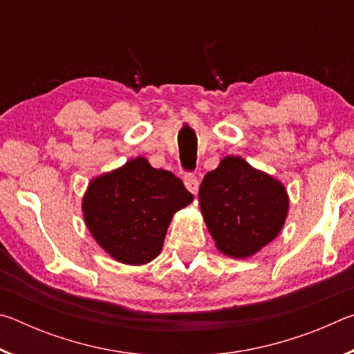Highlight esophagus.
Listing matches in <instances>:
<instances>
[{
  "instance_id": "34e87169",
  "label": "esophagus",
  "mask_w": 354,
  "mask_h": 354,
  "mask_svg": "<svg viewBox=\"0 0 354 354\" xmlns=\"http://www.w3.org/2000/svg\"><path fill=\"white\" fill-rule=\"evenodd\" d=\"M184 184H185V187H187L190 194L195 195L196 192H198L200 183H198V178H196L194 173H187V175L184 176Z\"/></svg>"
}]
</instances>
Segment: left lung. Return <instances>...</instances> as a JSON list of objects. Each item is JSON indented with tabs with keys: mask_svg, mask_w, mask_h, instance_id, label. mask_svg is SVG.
<instances>
[{
	"mask_svg": "<svg viewBox=\"0 0 354 354\" xmlns=\"http://www.w3.org/2000/svg\"><path fill=\"white\" fill-rule=\"evenodd\" d=\"M198 201L215 247L236 259L256 254L277 239L289 212L283 183L241 156H225L206 173Z\"/></svg>",
	"mask_w": 354,
	"mask_h": 354,
	"instance_id": "1",
	"label": "left lung"
}]
</instances>
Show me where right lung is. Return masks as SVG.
Wrapping results in <instances>:
<instances>
[{
  "label": "right lung",
  "mask_w": 354,
  "mask_h": 354,
  "mask_svg": "<svg viewBox=\"0 0 354 354\" xmlns=\"http://www.w3.org/2000/svg\"><path fill=\"white\" fill-rule=\"evenodd\" d=\"M192 201L181 179L139 156L88 183L82 214L112 259L143 266L159 256L173 215Z\"/></svg>",
  "instance_id": "1"
}]
</instances>
